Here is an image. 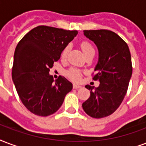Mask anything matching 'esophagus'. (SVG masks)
<instances>
[{"label": "esophagus", "mask_w": 146, "mask_h": 146, "mask_svg": "<svg viewBox=\"0 0 146 146\" xmlns=\"http://www.w3.org/2000/svg\"><path fill=\"white\" fill-rule=\"evenodd\" d=\"M82 86H79V85H73V89H76V90H77V89H80V88H81Z\"/></svg>", "instance_id": "1"}]
</instances>
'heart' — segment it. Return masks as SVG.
Here are the masks:
<instances>
[{"mask_svg":"<svg viewBox=\"0 0 146 146\" xmlns=\"http://www.w3.org/2000/svg\"><path fill=\"white\" fill-rule=\"evenodd\" d=\"M80 46L81 48H82V50H83V52L85 54V56L89 54V53H92V52H95L93 45L90 42H88V41H83L81 43ZM70 46H66L63 48V51L61 53V58L63 59V60H65L66 58L67 54L69 53V50H70ZM67 76H68V77L70 80H72L74 82H79L81 80L82 72L80 70H78V69L72 68L70 70H68V72H67Z\"/></svg>","mask_w":146,"mask_h":146,"instance_id":"obj_1","label":"heart"}]
</instances>
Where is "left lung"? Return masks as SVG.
I'll list each match as a JSON object with an SVG mask.
<instances>
[{
	"label": "left lung",
	"instance_id": "left-lung-1",
	"mask_svg": "<svg viewBox=\"0 0 146 146\" xmlns=\"http://www.w3.org/2000/svg\"><path fill=\"white\" fill-rule=\"evenodd\" d=\"M83 32L98 48L99 60L93 80L100 81V86L96 88L86 86L90 90V96L82 106L91 117H106L119 108L127 92L132 73L129 49L127 43L113 31L94 30Z\"/></svg>",
	"mask_w": 146,
	"mask_h": 146
}]
</instances>
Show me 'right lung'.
Segmentation results:
<instances>
[{"label": "right lung", "instance_id": "1", "mask_svg": "<svg viewBox=\"0 0 146 146\" xmlns=\"http://www.w3.org/2000/svg\"><path fill=\"white\" fill-rule=\"evenodd\" d=\"M77 31L38 26L29 31L17 45L12 80L25 107L33 114L47 116L56 113L73 84L60 76L49 74L63 48L77 35Z\"/></svg>", "mask_w": 146, "mask_h": 146}]
</instances>
